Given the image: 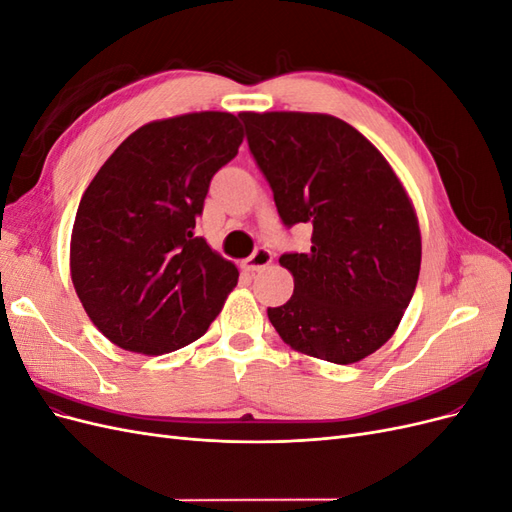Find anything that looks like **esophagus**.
<instances>
[{"label":"esophagus","mask_w":512,"mask_h":512,"mask_svg":"<svg viewBox=\"0 0 512 512\" xmlns=\"http://www.w3.org/2000/svg\"><path fill=\"white\" fill-rule=\"evenodd\" d=\"M271 260H273L271 250H267V247H256L254 254L250 258H245L243 267H245V271L254 273V271H260V269H265L267 265H271Z\"/></svg>","instance_id":"34e87169"}]
</instances>
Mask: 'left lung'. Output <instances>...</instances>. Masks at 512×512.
<instances>
[{"mask_svg":"<svg viewBox=\"0 0 512 512\" xmlns=\"http://www.w3.org/2000/svg\"><path fill=\"white\" fill-rule=\"evenodd\" d=\"M284 226L309 252L282 254L290 301L269 307L284 342L350 365L389 342L421 271V230L391 164L350 123L320 113H239Z\"/></svg>","mask_w":512,"mask_h":512,"instance_id":"1","label":"left lung"}]
</instances>
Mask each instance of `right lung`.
Here are the masks:
<instances>
[{
	"label": "right lung",
	"instance_id": "obj_1",
	"mask_svg": "<svg viewBox=\"0 0 512 512\" xmlns=\"http://www.w3.org/2000/svg\"><path fill=\"white\" fill-rule=\"evenodd\" d=\"M243 143L218 111L145 123L85 190L70 241L76 294L123 350L164 354L196 342L222 312L239 271L194 237L209 183Z\"/></svg>",
	"mask_w": 512,
	"mask_h": 512
}]
</instances>
